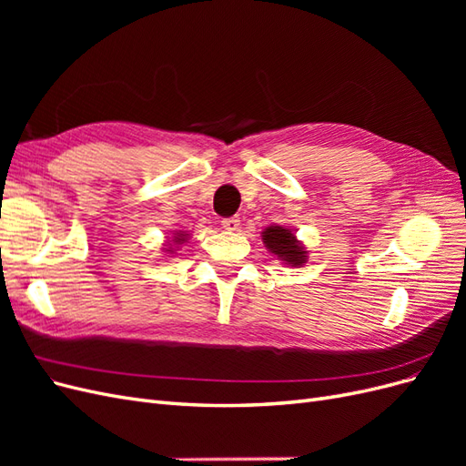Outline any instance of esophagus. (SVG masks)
I'll use <instances>...</instances> for the list:
<instances>
[{
    "mask_svg": "<svg viewBox=\"0 0 466 466\" xmlns=\"http://www.w3.org/2000/svg\"><path fill=\"white\" fill-rule=\"evenodd\" d=\"M238 221H241L238 218H225V219H221V225L225 231H237L238 225H241Z\"/></svg>",
    "mask_w": 466,
    "mask_h": 466,
    "instance_id": "esophagus-1",
    "label": "esophagus"
}]
</instances>
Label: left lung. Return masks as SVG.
<instances>
[{
	"label": "left lung",
	"instance_id": "8db88e82",
	"mask_svg": "<svg viewBox=\"0 0 466 466\" xmlns=\"http://www.w3.org/2000/svg\"><path fill=\"white\" fill-rule=\"evenodd\" d=\"M262 241L266 248L276 255L279 260L291 266H301L307 262V250L295 238L291 229L281 228V225H270L262 231Z\"/></svg>",
	"mask_w": 466,
	"mask_h": 466
}]
</instances>
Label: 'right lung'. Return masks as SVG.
I'll use <instances>...</instances> for the list:
<instances>
[{"mask_svg":"<svg viewBox=\"0 0 466 466\" xmlns=\"http://www.w3.org/2000/svg\"><path fill=\"white\" fill-rule=\"evenodd\" d=\"M173 241L177 243V245H180V243H185L187 241V233H178L175 238H173ZM173 252V250H171Z\"/></svg>","mask_w":466,"mask_h":466,"instance_id":"right-lung-1","label":"right lung"}]
</instances>
